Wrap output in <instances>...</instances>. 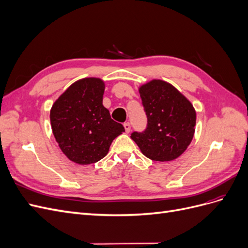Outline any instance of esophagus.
Wrapping results in <instances>:
<instances>
[{"instance_id":"1","label":"esophagus","mask_w":248,"mask_h":248,"mask_svg":"<svg viewBox=\"0 0 248 248\" xmlns=\"http://www.w3.org/2000/svg\"><path fill=\"white\" fill-rule=\"evenodd\" d=\"M124 128H125V131L127 132V133H129V131H130V124L127 122V123H124Z\"/></svg>"}]
</instances>
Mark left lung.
Returning <instances> with one entry per match:
<instances>
[{
    "mask_svg": "<svg viewBox=\"0 0 248 248\" xmlns=\"http://www.w3.org/2000/svg\"><path fill=\"white\" fill-rule=\"evenodd\" d=\"M148 117L142 133L131 139L140 152L155 161L177 159L188 148L196 131L197 112L192 103L170 82L151 79L139 87Z\"/></svg>",
    "mask_w": 248,
    "mask_h": 248,
    "instance_id": "1",
    "label": "left lung"
}]
</instances>
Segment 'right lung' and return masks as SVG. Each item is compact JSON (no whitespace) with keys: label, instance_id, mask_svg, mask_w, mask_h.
Listing matches in <instances>:
<instances>
[{"label":"right lung","instance_id":"right-lung-1","mask_svg":"<svg viewBox=\"0 0 248 248\" xmlns=\"http://www.w3.org/2000/svg\"><path fill=\"white\" fill-rule=\"evenodd\" d=\"M106 84L99 78L74 81L50 108V126L60 149L69 160L80 166L102 159L125 129L103 107Z\"/></svg>","mask_w":248,"mask_h":248}]
</instances>
